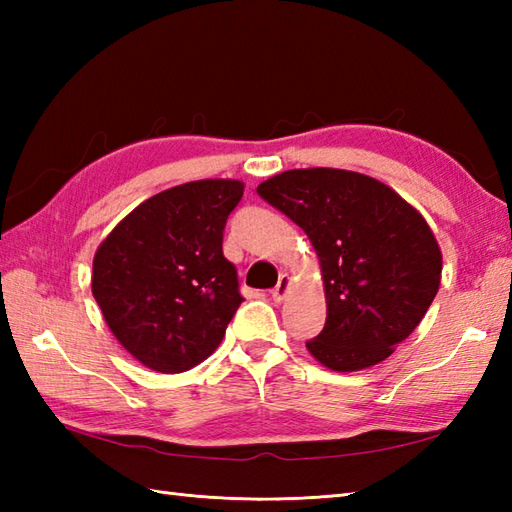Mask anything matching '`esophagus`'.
<instances>
[{"mask_svg":"<svg viewBox=\"0 0 512 512\" xmlns=\"http://www.w3.org/2000/svg\"><path fill=\"white\" fill-rule=\"evenodd\" d=\"M288 288H290V275H286V273H281L279 275V281H277V286L270 290V297H273V301H284L286 299V295H288Z\"/></svg>","mask_w":512,"mask_h":512,"instance_id":"34e87169","label":"esophagus"}]
</instances>
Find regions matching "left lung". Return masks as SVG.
Segmentation results:
<instances>
[{
	"mask_svg": "<svg viewBox=\"0 0 512 512\" xmlns=\"http://www.w3.org/2000/svg\"><path fill=\"white\" fill-rule=\"evenodd\" d=\"M257 193L319 255L328 319L310 354L334 372L385 361L440 288L442 253L424 217L387 184L343 169L284 171Z\"/></svg>",
	"mask_w": 512,
	"mask_h": 512,
	"instance_id": "left-lung-1",
	"label": "left lung"
}]
</instances>
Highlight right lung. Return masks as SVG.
I'll return each mask as SVG.
<instances>
[{"label":"right lung","mask_w":512,"mask_h":512,"mask_svg":"<svg viewBox=\"0 0 512 512\" xmlns=\"http://www.w3.org/2000/svg\"><path fill=\"white\" fill-rule=\"evenodd\" d=\"M242 195L239 180L180 184L136 206L96 250L92 295L118 343L154 372L209 358L244 301L222 253Z\"/></svg>","instance_id":"obj_1"}]
</instances>
